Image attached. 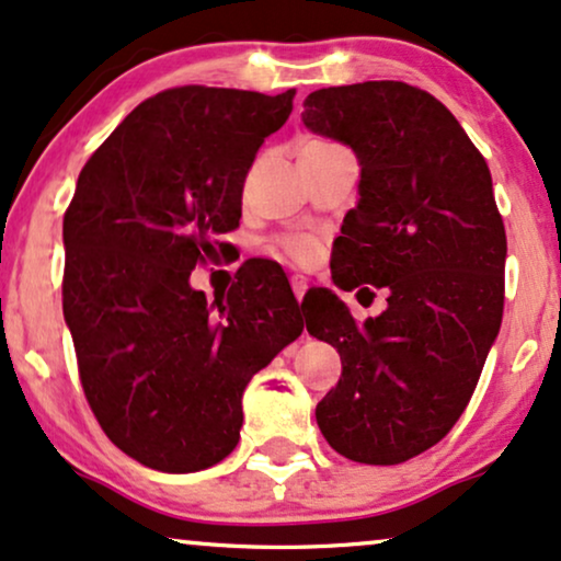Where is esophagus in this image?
<instances>
[{"label":"esophagus","mask_w":561,"mask_h":561,"mask_svg":"<svg viewBox=\"0 0 561 561\" xmlns=\"http://www.w3.org/2000/svg\"><path fill=\"white\" fill-rule=\"evenodd\" d=\"M291 286H294V296L296 299H304V294H307V288H309V280L304 278V275H294L291 278Z\"/></svg>","instance_id":"1"}]
</instances>
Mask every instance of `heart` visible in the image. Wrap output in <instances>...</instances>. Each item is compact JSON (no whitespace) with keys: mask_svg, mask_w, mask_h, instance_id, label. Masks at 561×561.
Wrapping results in <instances>:
<instances>
[{"mask_svg":"<svg viewBox=\"0 0 561 561\" xmlns=\"http://www.w3.org/2000/svg\"><path fill=\"white\" fill-rule=\"evenodd\" d=\"M283 247H286V252L299 262L314 260V254H317V241L312 237H291V239L283 241Z\"/></svg>","mask_w":561,"mask_h":561,"instance_id":"obj_1","label":"heart"}]
</instances>
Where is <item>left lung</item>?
Wrapping results in <instances>:
<instances>
[{"mask_svg":"<svg viewBox=\"0 0 561 561\" xmlns=\"http://www.w3.org/2000/svg\"><path fill=\"white\" fill-rule=\"evenodd\" d=\"M301 119L362 165L333 244L335 286L387 294L362 328L328 288L304 296L309 335L343 362L314 416L343 458L398 466L447 437L500 333L507 237L492 174L445 103L408 82L314 90Z\"/></svg>","mask_w":561,"mask_h":561,"instance_id":"1","label":"left lung"}]
</instances>
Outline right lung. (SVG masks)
Returning <instances> with one entry per match:
<instances>
[{"instance_id": "obj_1", "label": "right lung", "mask_w": 561, "mask_h": 561, "mask_svg": "<svg viewBox=\"0 0 561 561\" xmlns=\"http://www.w3.org/2000/svg\"><path fill=\"white\" fill-rule=\"evenodd\" d=\"M296 90L184 85L142 101L82 165L65 213L61 309L106 437L163 473L237 447L249 379L304 330L283 273L254 262L213 304L190 286L241 218L247 171Z\"/></svg>"}]
</instances>
